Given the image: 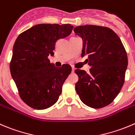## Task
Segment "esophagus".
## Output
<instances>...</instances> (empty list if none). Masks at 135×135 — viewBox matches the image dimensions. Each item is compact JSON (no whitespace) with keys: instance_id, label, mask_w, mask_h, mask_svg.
Segmentation results:
<instances>
[{"instance_id":"obj_1","label":"esophagus","mask_w":135,"mask_h":135,"mask_svg":"<svg viewBox=\"0 0 135 135\" xmlns=\"http://www.w3.org/2000/svg\"><path fill=\"white\" fill-rule=\"evenodd\" d=\"M74 70H75V69H74V67H72V72H73V73H74Z\"/></svg>"}]
</instances>
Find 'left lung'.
Here are the masks:
<instances>
[{"mask_svg": "<svg viewBox=\"0 0 135 135\" xmlns=\"http://www.w3.org/2000/svg\"><path fill=\"white\" fill-rule=\"evenodd\" d=\"M76 34L83 40L82 55H88L90 73L76 69L75 88L85 105L98 109L109 105L121 91L128 65L121 40L110 28L94 25L77 26Z\"/></svg>", "mask_w": 135, "mask_h": 135, "instance_id": "1", "label": "left lung"}]
</instances>
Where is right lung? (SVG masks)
Segmentation results:
<instances>
[{
	"label": "right lung",
	"mask_w": 135,
	"mask_h": 135,
	"mask_svg": "<svg viewBox=\"0 0 135 135\" xmlns=\"http://www.w3.org/2000/svg\"><path fill=\"white\" fill-rule=\"evenodd\" d=\"M73 29L70 24L41 23L17 37L10 63V73L20 97L31 108L47 109L59 99L72 69L67 64L56 67L48 56L54 55L56 41L69 36Z\"/></svg>",
	"instance_id": "obj_1"
}]
</instances>
